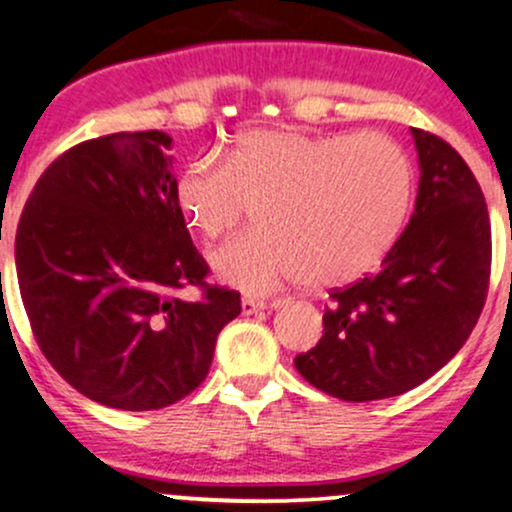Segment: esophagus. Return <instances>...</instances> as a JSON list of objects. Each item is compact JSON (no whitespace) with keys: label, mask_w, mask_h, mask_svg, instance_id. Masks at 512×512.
Instances as JSON below:
<instances>
[{"label":"esophagus","mask_w":512,"mask_h":512,"mask_svg":"<svg viewBox=\"0 0 512 512\" xmlns=\"http://www.w3.org/2000/svg\"><path fill=\"white\" fill-rule=\"evenodd\" d=\"M240 308H243V315H255L267 308V303L260 301V298H243V301H240Z\"/></svg>","instance_id":"obj_1"}]
</instances>
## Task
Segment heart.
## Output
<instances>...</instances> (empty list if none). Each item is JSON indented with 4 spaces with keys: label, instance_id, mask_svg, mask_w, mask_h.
I'll return each mask as SVG.
<instances>
[{
    "label": "heart",
    "instance_id": "obj_1",
    "mask_svg": "<svg viewBox=\"0 0 512 512\" xmlns=\"http://www.w3.org/2000/svg\"><path fill=\"white\" fill-rule=\"evenodd\" d=\"M414 185L404 146L380 132L260 127L238 134L221 163L185 166L175 202L204 240L231 236L257 207L260 231L211 252V269L223 284L264 296L373 269L407 226Z\"/></svg>",
    "mask_w": 512,
    "mask_h": 512
}]
</instances>
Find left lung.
I'll return each instance as SVG.
<instances>
[{
	"label": "left lung",
	"mask_w": 512,
	"mask_h": 512,
	"mask_svg": "<svg viewBox=\"0 0 512 512\" xmlns=\"http://www.w3.org/2000/svg\"><path fill=\"white\" fill-rule=\"evenodd\" d=\"M419 154L414 214L378 274L330 293L322 339L298 373L344 402L404 395L438 373L477 325L489 291L484 192L448 142L411 127Z\"/></svg>",
	"instance_id": "left-lung-1"
}]
</instances>
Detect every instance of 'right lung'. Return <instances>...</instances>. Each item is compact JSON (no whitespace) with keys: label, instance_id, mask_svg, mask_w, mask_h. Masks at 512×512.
Returning a JSON list of instances; mask_svg holds the SVG:
<instances>
[{"label":"right lung","instance_id":"right-lung-1","mask_svg":"<svg viewBox=\"0 0 512 512\" xmlns=\"http://www.w3.org/2000/svg\"><path fill=\"white\" fill-rule=\"evenodd\" d=\"M173 139L117 132L64 151L35 182L16 274L52 368L93 402L163 409L207 378L240 293L209 286L175 202ZM199 285L203 298L179 291Z\"/></svg>","mask_w":512,"mask_h":512}]
</instances>
